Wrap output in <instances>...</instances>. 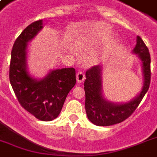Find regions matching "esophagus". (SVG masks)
<instances>
[{"instance_id":"esophagus-1","label":"esophagus","mask_w":157,"mask_h":157,"mask_svg":"<svg viewBox=\"0 0 157 157\" xmlns=\"http://www.w3.org/2000/svg\"><path fill=\"white\" fill-rule=\"evenodd\" d=\"M86 78V76H85V74L82 71H78L77 73H76V81L78 83H81V82H83V81Z\"/></svg>"}]
</instances>
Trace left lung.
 Here are the masks:
<instances>
[{"instance_id":"left-lung-1","label":"left lung","mask_w":157,"mask_h":157,"mask_svg":"<svg viewBox=\"0 0 157 157\" xmlns=\"http://www.w3.org/2000/svg\"><path fill=\"white\" fill-rule=\"evenodd\" d=\"M143 63L144 83L143 90L135 98L124 104H115L107 102L102 94V67L93 66L86 72L84 89L86 92V112L88 119L99 126H109L124 121L133 114L146 94L151 81V57L148 48L139 36L134 49Z\"/></svg>"}]
</instances>
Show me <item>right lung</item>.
I'll return each instance as SVG.
<instances>
[{
  "label": "right lung",
  "mask_w": 157,
  "mask_h": 157,
  "mask_svg": "<svg viewBox=\"0 0 157 157\" xmlns=\"http://www.w3.org/2000/svg\"><path fill=\"white\" fill-rule=\"evenodd\" d=\"M42 20L31 23L13 43L10 64V81L18 103L36 118L50 121L61 112L69 91L76 84L73 67L57 69L36 81L29 76L26 67L27 44L42 28Z\"/></svg>",
  "instance_id": "add662e5"
}]
</instances>
